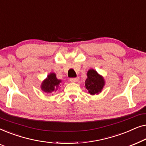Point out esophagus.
Masks as SVG:
<instances>
[{
  "mask_svg": "<svg viewBox=\"0 0 146 146\" xmlns=\"http://www.w3.org/2000/svg\"><path fill=\"white\" fill-rule=\"evenodd\" d=\"M78 80V78H71L70 79V81L72 82H76Z\"/></svg>",
  "mask_w": 146,
  "mask_h": 146,
  "instance_id": "esophagus-1",
  "label": "esophagus"
}]
</instances>
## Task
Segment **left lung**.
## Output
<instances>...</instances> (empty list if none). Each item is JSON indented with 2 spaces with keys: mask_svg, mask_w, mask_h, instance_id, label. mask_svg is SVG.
<instances>
[{
  "mask_svg": "<svg viewBox=\"0 0 146 146\" xmlns=\"http://www.w3.org/2000/svg\"><path fill=\"white\" fill-rule=\"evenodd\" d=\"M88 78L86 80L85 86L92 95L100 92L104 85L103 78L100 76L94 70H90L87 74Z\"/></svg>",
  "mask_w": 146,
  "mask_h": 146,
  "instance_id": "8db88e82",
  "label": "left lung"
}]
</instances>
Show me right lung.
Returning <instances> with one entry per match:
<instances>
[{
    "label": "right lung",
    "instance_id": "add662e5",
    "mask_svg": "<svg viewBox=\"0 0 146 146\" xmlns=\"http://www.w3.org/2000/svg\"><path fill=\"white\" fill-rule=\"evenodd\" d=\"M61 80L56 78L55 74L51 73L42 84L41 88L45 92L51 93L54 90H57L58 86Z\"/></svg>",
    "mask_w": 146,
    "mask_h": 146
}]
</instances>
